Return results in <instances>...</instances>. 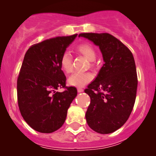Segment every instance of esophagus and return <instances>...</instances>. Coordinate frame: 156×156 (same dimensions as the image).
Masks as SVG:
<instances>
[{"instance_id":"1","label":"esophagus","mask_w":156,"mask_h":156,"mask_svg":"<svg viewBox=\"0 0 156 156\" xmlns=\"http://www.w3.org/2000/svg\"><path fill=\"white\" fill-rule=\"evenodd\" d=\"M77 90H78V93H81V92H83V90H84V89L81 87H78L77 88Z\"/></svg>"}]
</instances>
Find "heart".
Returning a JSON list of instances; mask_svg holds the SVG:
<instances>
[{
  "instance_id": "1",
  "label": "heart",
  "mask_w": 156,
  "mask_h": 156,
  "mask_svg": "<svg viewBox=\"0 0 156 156\" xmlns=\"http://www.w3.org/2000/svg\"><path fill=\"white\" fill-rule=\"evenodd\" d=\"M76 51L80 54L83 55L89 61L93 62L96 59L97 53L94 47L87 43H83L78 45L76 48ZM72 62L73 56L70 52L65 51L60 57V66L63 72L69 73L72 71ZM91 66H94L93 62L90 63ZM94 79V75L91 72H74L68 78L69 84L75 87H82L90 82Z\"/></svg>"
}]
</instances>
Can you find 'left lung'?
Here are the masks:
<instances>
[{
    "mask_svg": "<svg viewBox=\"0 0 156 156\" xmlns=\"http://www.w3.org/2000/svg\"><path fill=\"white\" fill-rule=\"evenodd\" d=\"M78 36L99 46L105 62L95 80L84 90L90 97L85 115L87 125L97 133H112L123 126L134 106L138 81L133 56L108 33Z\"/></svg>",
    "mask_w": 156,
    "mask_h": 156,
    "instance_id": "8db88e82",
    "label": "left lung"
}]
</instances>
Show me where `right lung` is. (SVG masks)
<instances>
[{
	"label": "right lung",
	"instance_id": "add662e5",
	"mask_svg": "<svg viewBox=\"0 0 156 156\" xmlns=\"http://www.w3.org/2000/svg\"><path fill=\"white\" fill-rule=\"evenodd\" d=\"M77 35L47 39L31 45L25 54L17 78L18 106L26 123L41 133H52L62 126L77 96L76 88L66 85L59 62ZM59 87L65 90L57 92Z\"/></svg>",
	"mask_w": 156,
	"mask_h": 156
}]
</instances>
